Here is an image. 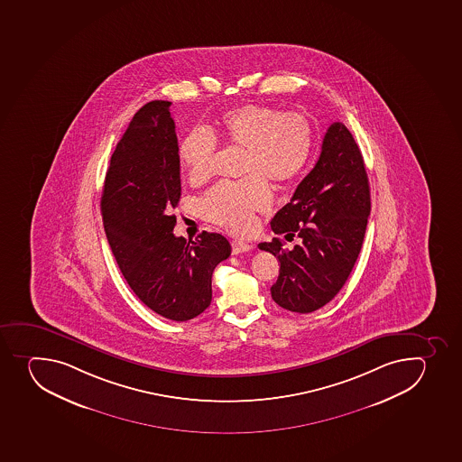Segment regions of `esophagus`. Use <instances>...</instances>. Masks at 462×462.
Here are the masks:
<instances>
[{
	"instance_id": "1",
	"label": "esophagus",
	"mask_w": 462,
	"mask_h": 462,
	"mask_svg": "<svg viewBox=\"0 0 462 462\" xmlns=\"http://www.w3.org/2000/svg\"><path fill=\"white\" fill-rule=\"evenodd\" d=\"M251 248H253V245L246 244V242L232 241L233 254H241V253H246V251H250Z\"/></svg>"
}]
</instances>
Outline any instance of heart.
<instances>
[{
    "label": "heart",
    "instance_id": "1",
    "mask_svg": "<svg viewBox=\"0 0 462 462\" xmlns=\"http://www.w3.org/2000/svg\"><path fill=\"white\" fill-rule=\"evenodd\" d=\"M214 134L227 145L245 150L244 175L236 184H221L202 200V216L233 233H245L257 212L271 207L268 180L286 184L305 169L314 146V125L302 114L271 106L245 105L221 116ZM216 137L194 130L180 148V166L189 182L203 184L212 175Z\"/></svg>",
    "mask_w": 462,
    "mask_h": 462
}]
</instances>
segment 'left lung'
<instances>
[{"label": "left lung", "instance_id": "1", "mask_svg": "<svg viewBox=\"0 0 462 462\" xmlns=\"http://www.w3.org/2000/svg\"><path fill=\"white\" fill-rule=\"evenodd\" d=\"M371 211L368 175L352 133L330 124L316 166L293 198L271 221L287 241L300 237L293 250L282 239L259 244L280 260L273 300L291 312L316 311L337 296L361 253Z\"/></svg>", "mask_w": 462, "mask_h": 462}]
</instances>
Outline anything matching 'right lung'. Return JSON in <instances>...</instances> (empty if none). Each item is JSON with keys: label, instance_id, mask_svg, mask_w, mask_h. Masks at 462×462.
I'll use <instances>...</instances> for the list:
<instances>
[{"label": "right lung", "instance_id": "add662e5", "mask_svg": "<svg viewBox=\"0 0 462 462\" xmlns=\"http://www.w3.org/2000/svg\"><path fill=\"white\" fill-rule=\"evenodd\" d=\"M171 101L146 103L115 148L101 194L106 236L128 286L169 320L202 314L212 273L230 255L220 233L176 237L171 209L180 198V154Z\"/></svg>", "mask_w": 462, "mask_h": 462}]
</instances>
